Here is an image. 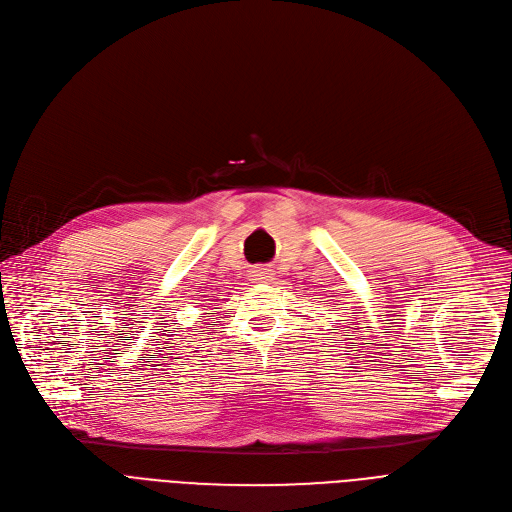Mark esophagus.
Wrapping results in <instances>:
<instances>
[{
    "instance_id": "1",
    "label": "esophagus",
    "mask_w": 512,
    "mask_h": 512,
    "mask_svg": "<svg viewBox=\"0 0 512 512\" xmlns=\"http://www.w3.org/2000/svg\"><path fill=\"white\" fill-rule=\"evenodd\" d=\"M273 277V271L267 269V267H257L251 271V280L253 282H269Z\"/></svg>"
}]
</instances>
